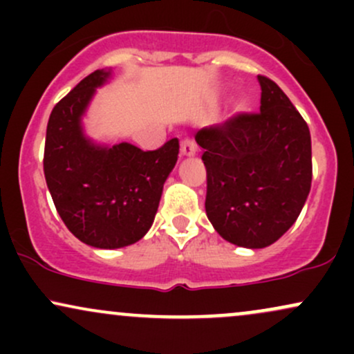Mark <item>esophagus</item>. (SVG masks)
Returning <instances> with one entry per match:
<instances>
[{
    "label": "esophagus",
    "instance_id": "1",
    "mask_svg": "<svg viewBox=\"0 0 354 354\" xmlns=\"http://www.w3.org/2000/svg\"><path fill=\"white\" fill-rule=\"evenodd\" d=\"M181 154L183 156H194L196 154V146L188 138H185V140L181 141Z\"/></svg>",
    "mask_w": 354,
    "mask_h": 354
}]
</instances>
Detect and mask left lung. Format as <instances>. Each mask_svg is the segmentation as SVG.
I'll return each mask as SVG.
<instances>
[{
    "instance_id": "1",
    "label": "left lung",
    "mask_w": 354,
    "mask_h": 354,
    "mask_svg": "<svg viewBox=\"0 0 354 354\" xmlns=\"http://www.w3.org/2000/svg\"><path fill=\"white\" fill-rule=\"evenodd\" d=\"M261 106L194 140L206 166L205 208L219 236L243 248L278 241L301 213L311 188V136L283 89L258 76Z\"/></svg>"
}]
</instances>
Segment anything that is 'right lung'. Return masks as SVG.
Wrapping results in <instances>:
<instances>
[{
    "label": "right lung",
    "instance_id": "1",
    "mask_svg": "<svg viewBox=\"0 0 354 354\" xmlns=\"http://www.w3.org/2000/svg\"><path fill=\"white\" fill-rule=\"evenodd\" d=\"M109 75L91 73L56 103L43 160L48 189L66 228L101 250L129 246L148 233L180 153L178 138L143 151L129 143L95 145L84 136L81 116Z\"/></svg>",
    "mask_w": 354,
    "mask_h": 354
}]
</instances>
